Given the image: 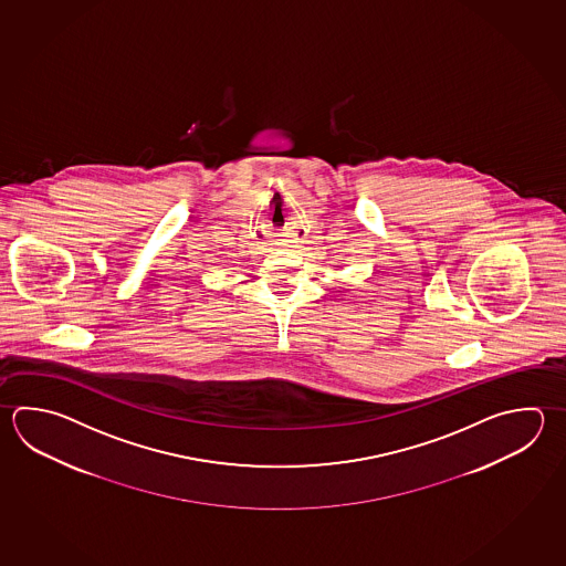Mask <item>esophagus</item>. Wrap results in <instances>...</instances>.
<instances>
[{
	"mask_svg": "<svg viewBox=\"0 0 566 566\" xmlns=\"http://www.w3.org/2000/svg\"><path fill=\"white\" fill-rule=\"evenodd\" d=\"M277 244L280 245H289L290 240H286V238H282V240H277Z\"/></svg>",
	"mask_w": 566,
	"mask_h": 566,
	"instance_id": "esophagus-1",
	"label": "esophagus"
}]
</instances>
